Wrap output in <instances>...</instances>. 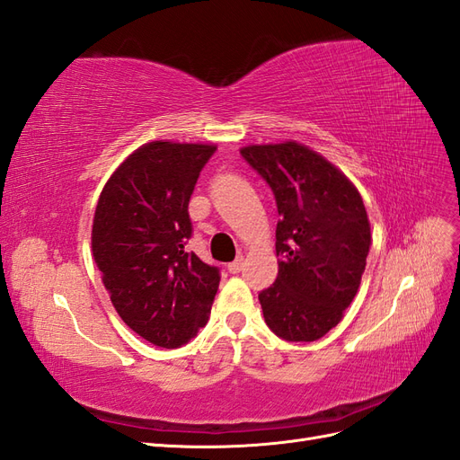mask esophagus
<instances>
[{
  "label": "esophagus",
  "instance_id": "esophagus-1",
  "mask_svg": "<svg viewBox=\"0 0 460 460\" xmlns=\"http://www.w3.org/2000/svg\"><path fill=\"white\" fill-rule=\"evenodd\" d=\"M242 269H243V257H238V259L232 261V262L228 264V272H230V274H238Z\"/></svg>",
  "mask_w": 460,
  "mask_h": 460
}]
</instances>
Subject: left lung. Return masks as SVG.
Returning <instances> with one entry per match:
<instances>
[{
    "label": "left lung",
    "mask_w": 460,
    "mask_h": 460,
    "mask_svg": "<svg viewBox=\"0 0 460 460\" xmlns=\"http://www.w3.org/2000/svg\"><path fill=\"white\" fill-rule=\"evenodd\" d=\"M242 157L274 193L278 276L259 301L286 341H316L349 307L370 249L363 198L347 176L297 142L247 146Z\"/></svg>",
    "instance_id": "obj_1"
}]
</instances>
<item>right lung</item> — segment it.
<instances>
[{"mask_svg":"<svg viewBox=\"0 0 460 460\" xmlns=\"http://www.w3.org/2000/svg\"><path fill=\"white\" fill-rule=\"evenodd\" d=\"M217 146L149 142L107 180L92 252L124 324L174 349L207 324L220 272L186 249L188 203Z\"/></svg>","mask_w":460,"mask_h":460,"instance_id":"1","label":"right lung"}]
</instances>
